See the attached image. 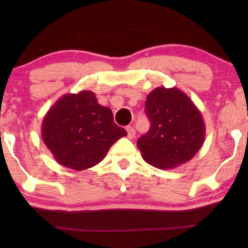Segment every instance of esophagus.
<instances>
[{
	"mask_svg": "<svg viewBox=\"0 0 248 248\" xmlns=\"http://www.w3.org/2000/svg\"><path fill=\"white\" fill-rule=\"evenodd\" d=\"M126 131H127V138L128 139H134V137H135L134 127L133 126H127Z\"/></svg>",
	"mask_w": 248,
	"mask_h": 248,
	"instance_id": "esophagus-1",
	"label": "esophagus"
}]
</instances>
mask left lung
Masks as SVG:
<instances>
[{"mask_svg": "<svg viewBox=\"0 0 248 248\" xmlns=\"http://www.w3.org/2000/svg\"><path fill=\"white\" fill-rule=\"evenodd\" d=\"M145 114L151 127L138 140L148 164L171 169L194 157L205 138L201 111L177 88L158 87L147 96Z\"/></svg>", "mask_w": 248, "mask_h": 248, "instance_id": "8db88e82", "label": "left lung"}]
</instances>
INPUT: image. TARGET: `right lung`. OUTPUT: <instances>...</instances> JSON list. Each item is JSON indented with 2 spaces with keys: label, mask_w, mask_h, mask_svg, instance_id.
<instances>
[{
  "label": "right lung",
  "mask_w": 248,
  "mask_h": 248,
  "mask_svg": "<svg viewBox=\"0 0 248 248\" xmlns=\"http://www.w3.org/2000/svg\"><path fill=\"white\" fill-rule=\"evenodd\" d=\"M93 91L66 93L47 111L42 123L44 143L60 165L74 170L93 167L118 139L126 137Z\"/></svg>",
  "instance_id": "1"
}]
</instances>
